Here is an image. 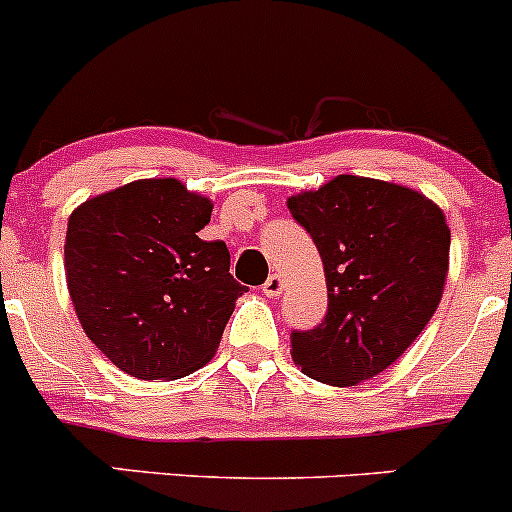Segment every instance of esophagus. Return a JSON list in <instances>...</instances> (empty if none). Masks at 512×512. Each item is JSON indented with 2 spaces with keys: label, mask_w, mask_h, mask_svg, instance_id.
Instances as JSON below:
<instances>
[{
  "label": "esophagus",
  "mask_w": 512,
  "mask_h": 512,
  "mask_svg": "<svg viewBox=\"0 0 512 512\" xmlns=\"http://www.w3.org/2000/svg\"><path fill=\"white\" fill-rule=\"evenodd\" d=\"M283 276H278V273H271V276L266 278V283H263V295H268V298H276V295H281L283 291Z\"/></svg>",
  "instance_id": "34e87169"
}]
</instances>
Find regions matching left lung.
<instances>
[{
  "label": "left lung",
  "instance_id": "obj_1",
  "mask_svg": "<svg viewBox=\"0 0 512 512\" xmlns=\"http://www.w3.org/2000/svg\"><path fill=\"white\" fill-rule=\"evenodd\" d=\"M323 258L328 313L291 333L308 377L355 387L404 355L441 303L451 231L436 202L384 179L337 175L288 197Z\"/></svg>",
  "mask_w": 512,
  "mask_h": 512
}]
</instances>
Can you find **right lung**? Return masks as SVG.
Returning a JSON list of instances; mask_svg holds the SVG:
<instances>
[{"instance_id": "add662e5", "label": "right lung", "mask_w": 512, "mask_h": 512, "mask_svg": "<svg viewBox=\"0 0 512 512\" xmlns=\"http://www.w3.org/2000/svg\"><path fill=\"white\" fill-rule=\"evenodd\" d=\"M212 199L175 177L135 179L68 217V295L93 345L138 379H179L207 365L249 291L224 241L199 239Z\"/></svg>"}]
</instances>
